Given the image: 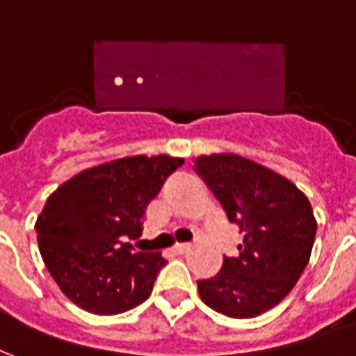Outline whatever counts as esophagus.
Here are the masks:
<instances>
[{"label":"esophagus","mask_w":356,"mask_h":356,"mask_svg":"<svg viewBox=\"0 0 356 356\" xmlns=\"http://www.w3.org/2000/svg\"><path fill=\"white\" fill-rule=\"evenodd\" d=\"M172 250H175L176 253H188V251L191 250V244H175Z\"/></svg>","instance_id":"obj_1"}]
</instances>
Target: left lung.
I'll return each mask as SVG.
<instances>
[{
    "mask_svg": "<svg viewBox=\"0 0 356 356\" xmlns=\"http://www.w3.org/2000/svg\"><path fill=\"white\" fill-rule=\"evenodd\" d=\"M197 175L244 232L238 257H223L210 280H199L208 308L251 319L289 295L306 268L317 221L306 195L274 170L236 154L195 159Z\"/></svg>",
    "mask_w": 356,
    "mask_h": 356,
    "instance_id": "obj_1",
    "label": "left lung"
}]
</instances>
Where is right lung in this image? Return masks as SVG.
Masks as SVG:
<instances>
[{
    "label": "right lung",
    "mask_w": 356,
    "mask_h": 356,
    "mask_svg": "<svg viewBox=\"0 0 356 356\" xmlns=\"http://www.w3.org/2000/svg\"><path fill=\"white\" fill-rule=\"evenodd\" d=\"M184 159L133 156L86 168L50 195L35 231L41 257L63 295L95 315L143 304L167 264L159 251H135L149 200Z\"/></svg>",
    "instance_id": "1"
}]
</instances>
